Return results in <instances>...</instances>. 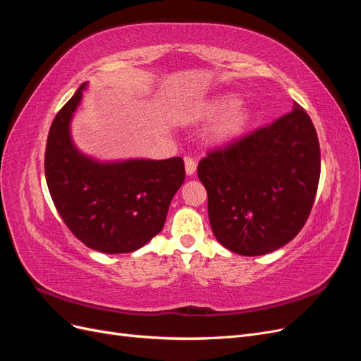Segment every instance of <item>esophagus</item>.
Segmentation results:
<instances>
[{
  "instance_id": "obj_1",
  "label": "esophagus",
  "mask_w": 361,
  "mask_h": 361,
  "mask_svg": "<svg viewBox=\"0 0 361 361\" xmlns=\"http://www.w3.org/2000/svg\"><path fill=\"white\" fill-rule=\"evenodd\" d=\"M195 169H197V162H195V159L191 157L185 158V171H187L188 176L195 173Z\"/></svg>"
}]
</instances>
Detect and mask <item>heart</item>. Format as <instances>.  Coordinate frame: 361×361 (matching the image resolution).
Returning a JSON list of instances; mask_svg holds the SVG:
<instances>
[{
    "label": "heart",
    "mask_w": 361,
    "mask_h": 361,
    "mask_svg": "<svg viewBox=\"0 0 361 361\" xmlns=\"http://www.w3.org/2000/svg\"><path fill=\"white\" fill-rule=\"evenodd\" d=\"M209 114H223L212 129V135L218 141H228L247 128L250 111L245 106L238 105V99L232 96H221L209 105Z\"/></svg>",
    "instance_id": "obj_1"
}]
</instances>
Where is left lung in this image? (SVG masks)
Returning <instances> with one entry per match:
<instances>
[{
	"mask_svg": "<svg viewBox=\"0 0 361 361\" xmlns=\"http://www.w3.org/2000/svg\"><path fill=\"white\" fill-rule=\"evenodd\" d=\"M197 174L221 245L262 256L297 236L310 215L321 174L316 129L304 108L207 152Z\"/></svg>",
	"mask_w": 361,
	"mask_h": 361,
	"instance_id": "obj_1",
	"label": "left lung"
}]
</instances>
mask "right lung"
<instances>
[{"label":"right lung","mask_w":361,"mask_h":361,"mask_svg":"<svg viewBox=\"0 0 361 361\" xmlns=\"http://www.w3.org/2000/svg\"><path fill=\"white\" fill-rule=\"evenodd\" d=\"M82 84L49 128L45 176L54 204L76 239L108 255L147 244L166 223L173 195L185 180L183 159L101 164L72 145L69 122Z\"/></svg>","instance_id":"add662e5"}]
</instances>
